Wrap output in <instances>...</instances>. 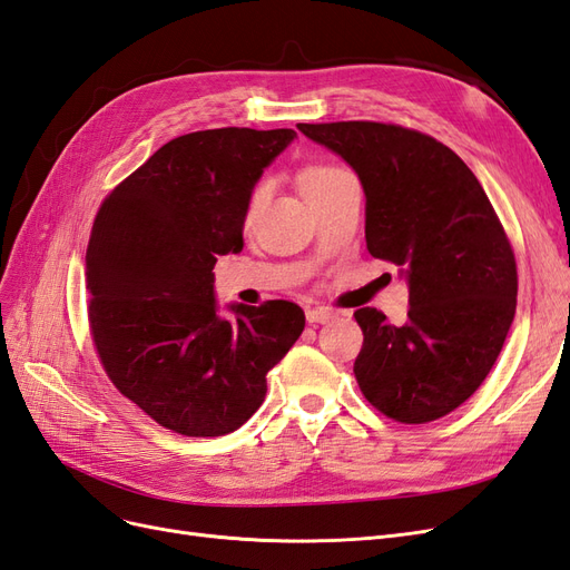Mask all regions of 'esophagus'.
Listing matches in <instances>:
<instances>
[{
	"label": "esophagus",
	"mask_w": 570,
	"mask_h": 570,
	"mask_svg": "<svg viewBox=\"0 0 570 570\" xmlns=\"http://www.w3.org/2000/svg\"><path fill=\"white\" fill-rule=\"evenodd\" d=\"M333 318V312H331V308H325V306H308L306 308V321L308 323H327V321H331Z\"/></svg>",
	"instance_id": "esophagus-1"
}]
</instances>
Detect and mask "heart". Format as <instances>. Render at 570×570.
<instances>
[{
  "label": "heart",
  "instance_id": "1",
  "mask_svg": "<svg viewBox=\"0 0 570 570\" xmlns=\"http://www.w3.org/2000/svg\"><path fill=\"white\" fill-rule=\"evenodd\" d=\"M340 174H342V168H337V166H312V168H306L304 174H302L299 185H302V189H306V187H314L318 183L331 180V178H335ZM262 193H264V187H256L254 189L252 199H249V206H254L258 199H262Z\"/></svg>",
  "mask_w": 570,
  "mask_h": 570
}]
</instances>
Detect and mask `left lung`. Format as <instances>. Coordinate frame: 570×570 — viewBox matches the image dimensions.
I'll return each instance as SVG.
<instances>
[{"label": "left lung", "mask_w": 570, "mask_h": 570, "mask_svg": "<svg viewBox=\"0 0 570 570\" xmlns=\"http://www.w3.org/2000/svg\"><path fill=\"white\" fill-rule=\"evenodd\" d=\"M347 161L366 195V247L400 266L409 314L358 308L354 361L366 400L400 423H428L482 385L515 314L519 275L485 189L435 137L373 120L299 124Z\"/></svg>", "instance_id": "left-lung-1"}]
</instances>
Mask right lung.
<instances>
[{"label":"right lung","instance_id":"add662e5","mask_svg":"<svg viewBox=\"0 0 570 570\" xmlns=\"http://www.w3.org/2000/svg\"><path fill=\"white\" fill-rule=\"evenodd\" d=\"M292 128L180 135L99 206L85 275L90 331L116 390L187 438H218L262 406L266 373L304 331L292 302L218 314L216 256L243 252L254 185Z\"/></svg>","mask_w":570,"mask_h":570}]
</instances>
